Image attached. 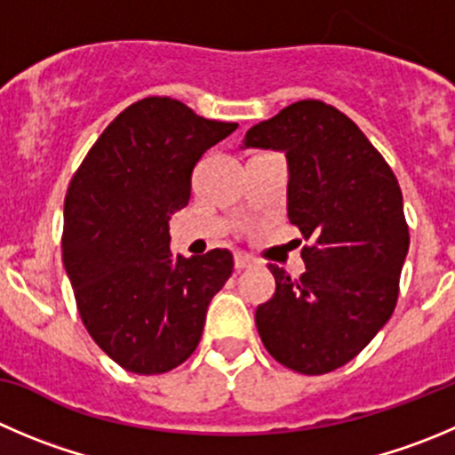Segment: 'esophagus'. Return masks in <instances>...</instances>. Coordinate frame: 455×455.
I'll use <instances>...</instances> for the list:
<instances>
[{
	"label": "esophagus",
	"instance_id": "34e87169",
	"mask_svg": "<svg viewBox=\"0 0 455 455\" xmlns=\"http://www.w3.org/2000/svg\"><path fill=\"white\" fill-rule=\"evenodd\" d=\"M252 266V259L245 257V254H235V267L236 270H245V267Z\"/></svg>",
	"mask_w": 455,
	"mask_h": 455
}]
</instances>
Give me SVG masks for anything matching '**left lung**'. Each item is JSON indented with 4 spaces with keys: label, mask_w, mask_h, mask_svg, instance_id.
<instances>
[{
    "label": "left lung",
    "mask_w": 455,
    "mask_h": 455,
    "mask_svg": "<svg viewBox=\"0 0 455 455\" xmlns=\"http://www.w3.org/2000/svg\"><path fill=\"white\" fill-rule=\"evenodd\" d=\"M283 151L288 219L306 241V272L270 263L276 290L254 315L263 346L304 375L339 369L393 315L409 252L395 174L335 107L301 100L248 129L241 149Z\"/></svg>",
    "instance_id": "left-lung-1"
}]
</instances>
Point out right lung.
<instances>
[{
	"label": "right lung",
	"mask_w": 455,
	"mask_h": 455,
	"mask_svg": "<svg viewBox=\"0 0 455 455\" xmlns=\"http://www.w3.org/2000/svg\"><path fill=\"white\" fill-rule=\"evenodd\" d=\"M236 123L145 98L102 132L64 198L62 261L93 341L129 373L158 375L196 350L232 252L180 257L170 219L189 201L192 172Z\"/></svg>",
	"instance_id": "obj_1"
}]
</instances>
